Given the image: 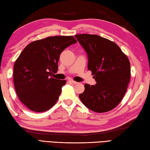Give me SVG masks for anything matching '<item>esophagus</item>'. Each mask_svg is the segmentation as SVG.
<instances>
[{"label": "esophagus", "instance_id": "esophagus-1", "mask_svg": "<svg viewBox=\"0 0 150 150\" xmlns=\"http://www.w3.org/2000/svg\"><path fill=\"white\" fill-rule=\"evenodd\" d=\"M69 82H70V83H72V84H76V81H74V80H72V79H70V80H69Z\"/></svg>", "mask_w": 150, "mask_h": 150}]
</instances>
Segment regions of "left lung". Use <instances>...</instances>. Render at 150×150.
I'll return each instance as SVG.
<instances>
[{
    "instance_id": "8db88e82",
    "label": "left lung",
    "mask_w": 150,
    "mask_h": 150,
    "mask_svg": "<svg viewBox=\"0 0 150 150\" xmlns=\"http://www.w3.org/2000/svg\"><path fill=\"white\" fill-rule=\"evenodd\" d=\"M87 54L88 70L96 84H84L79 98L85 106L98 113L110 111L121 102L130 80V63L113 42L96 34L76 35Z\"/></svg>"
}]
</instances>
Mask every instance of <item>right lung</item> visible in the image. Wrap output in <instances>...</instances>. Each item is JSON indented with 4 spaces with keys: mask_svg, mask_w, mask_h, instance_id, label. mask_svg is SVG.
<instances>
[{
    "mask_svg": "<svg viewBox=\"0 0 150 150\" xmlns=\"http://www.w3.org/2000/svg\"><path fill=\"white\" fill-rule=\"evenodd\" d=\"M72 36H55L34 41L24 48L14 65L13 80L20 100L32 111L45 112L56 104L66 80L52 76L61 52L76 43Z\"/></svg>",
    "mask_w": 150,
    "mask_h": 150,
    "instance_id": "obj_1",
    "label": "right lung"
}]
</instances>
